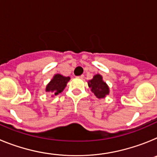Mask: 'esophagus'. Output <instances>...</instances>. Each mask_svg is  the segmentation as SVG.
Returning <instances> with one entry per match:
<instances>
[{
    "instance_id": "1",
    "label": "esophagus",
    "mask_w": 157,
    "mask_h": 157,
    "mask_svg": "<svg viewBox=\"0 0 157 157\" xmlns=\"http://www.w3.org/2000/svg\"><path fill=\"white\" fill-rule=\"evenodd\" d=\"M78 78H84V75H82L78 76Z\"/></svg>"
}]
</instances>
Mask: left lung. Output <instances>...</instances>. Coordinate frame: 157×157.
<instances>
[{
  "label": "left lung",
  "mask_w": 157,
  "mask_h": 157,
  "mask_svg": "<svg viewBox=\"0 0 157 157\" xmlns=\"http://www.w3.org/2000/svg\"><path fill=\"white\" fill-rule=\"evenodd\" d=\"M88 86L98 98H105L109 94V87L103 81V78L101 75H94L92 79L88 82Z\"/></svg>",
  "instance_id": "obj_1"
}]
</instances>
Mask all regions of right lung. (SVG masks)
Segmentation results:
<instances>
[{
    "instance_id": "obj_1",
    "label": "right lung",
    "mask_w": 157,
    "mask_h": 157,
    "mask_svg": "<svg viewBox=\"0 0 157 157\" xmlns=\"http://www.w3.org/2000/svg\"><path fill=\"white\" fill-rule=\"evenodd\" d=\"M69 80H70V77H66L59 74L55 75L52 80L46 86L45 91L52 93L54 95H57L63 92Z\"/></svg>"
}]
</instances>
